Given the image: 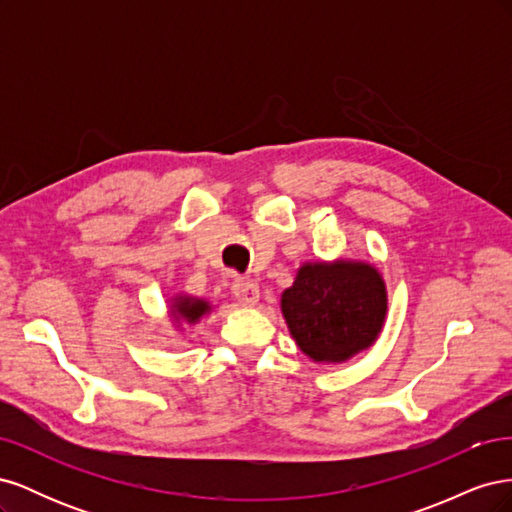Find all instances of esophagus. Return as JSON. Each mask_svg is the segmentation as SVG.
Segmentation results:
<instances>
[{"label": "esophagus", "instance_id": "34e87169", "mask_svg": "<svg viewBox=\"0 0 512 512\" xmlns=\"http://www.w3.org/2000/svg\"><path fill=\"white\" fill-rule=\"evenodd\" d=\"M232 290H235L237 301H239L241 305H245V307H254V305L260 301V288H258V284H254V282L239 280Z\"/></svg>", "mask_w": 512, "mask_h": 512}]
</instances>
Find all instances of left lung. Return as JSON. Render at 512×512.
<instances>
[{
	"mask_svg": "<svg viewBox=\"0 0 512 512\" xmlns=\"http://www.w3.org/2000/svg\"><path fill=\"white\" fill-rule=\"evenodd\" d=\"M280 307L292 339L309 361L342 365L376 344L389 312V292L371 262L316 260L297 269Z\"/></svg>",
	"mask_w": 512,
	"mask_h": 512,
	"instance_id": "8db88e82",
	"label": "left lung"
}]
</instances>
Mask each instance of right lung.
<instances>
[{"label": "right lung", "instance_id": "1", "mask_svg": "<svg viewBox=\"0 0 512 512\" xmlns=\"http://www.w3.org/2000/svg\"><path fill=\"white\" fill-rule=\"evenodd\" d=\"M211 309V301L192 297V294L185 292H177L168 299V318L173 320V327L177 331L194 327V324H198L207 314H211Z\"/></svg>", "mask_w": 512, "mask_h": 512}]
</instances>
